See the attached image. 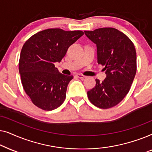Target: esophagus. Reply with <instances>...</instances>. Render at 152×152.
Returning a JSON list of instances; mask_svg holds the SVG:
<instances>
[{
	"instance_id": "1",
	"label": "esophagus",
	"mask_w": 152,
	"mask_h": 152,
	"mask_svg": "<svg viewBox=\"0 0 152 152\" xmlns=\"http://www.w3.org/2000/svg\"><path fill=\"white\" fill-rule=\"evenodd\" d=\"M76 76L78 78H80V79H84V78H86V76H84V75H82V74H77Z\"/></svg>"
}]
</instances>
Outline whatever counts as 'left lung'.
Masks as SVG:
<instances>
[{"mask_svg":"<svg viewBox=\"0 0 152 152\" xmlns=\"http://www.w3.org/2000/svg\"><path fill=\"white\" fill-rule=\"evenodd\" d=\"M97 45V62L104 66L107 77L96 79L95 86L87 92L95 107L107 109L119 104L129 93L136 73V52L131 39L117 29L84 31Z\"/></svg>","mask_w":152,"mask_h":152,"instance_id":"8db88e82","label":"left lung"}]
</instances>
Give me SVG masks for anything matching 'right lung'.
I'll return each instance as SVG.
<instances>
[{"instance_id": "add662e5", "label": "right lung", "mask_w": 152, "mask_h": 152, "mask_svg": "<svg viewBox=\"0 0 152 152\" xmlns=\"http://www.w3.org/2000/svg\"><path fill=\"white\" fill-rule=\"evenodd\" d=\"M84 33L51 28L32 35L23 45L18 69L25 92L35 106L44 111L60 107L73 76L64 75L55 68L68 48Z\"/></svg>"}]
</instances>
